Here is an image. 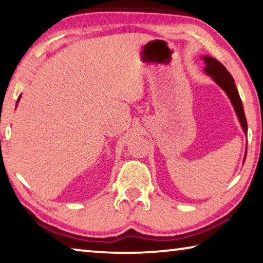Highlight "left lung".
Segmentation results:
<instances>
[{"label": "left lung", "mask_w": 263, "mask_h": 263, "mask_svg": "<svg viewBox=\"0 0 263 263\" xmlns=\"http://www.w3.org/2000/svg\"><path fill=\"white\" fill-rule=\"evenodd\" d=\"M203 61L206 63V69L205 71L207 74L212 76V78L214 79L221 89L227 93V96L231 99V102L234 106L235 112L237 117H239V120L241 123V126H242L243 131L246 135H247V120H246V116H245V111H243V105L242 102H241V98L239 96V92H237V89L234 84V79H233L232 74L227 71V69L220 63L219 61H216L215 58L212 57H203ZM246 160V157H245Z\"/></svg>", "instance_id": "8db88e82"}]
</instances>
